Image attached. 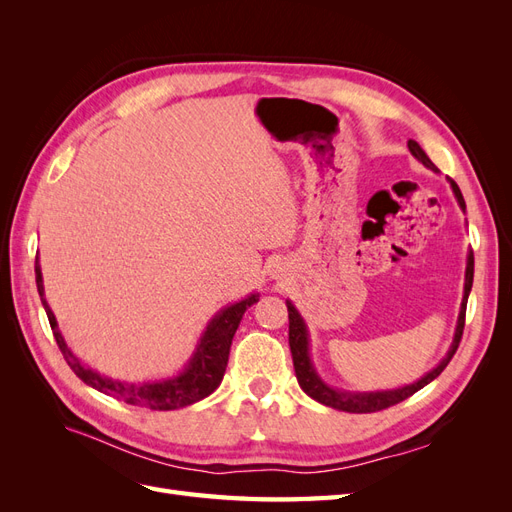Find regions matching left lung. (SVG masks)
<instances>
[{"instance_id":"obj_1","label":"left lung","mask_w":512,"mask_h":512,"mask_svg":"<svg viewBox=\"0 0 512 512\" xmlns=\"http://www.w3.org/2000/svg\"><path fill=\"white\" fill-rule=\"evenodd\" d=\"M408 149L412 156L421 162L425 168L433 170V173H440L429 160L427 153L423 151V147L418 145L416 141H408ZM446 181L451 183V190L457 198V205L459 209L466 213V200L461 196L459 185L448 179ZM472 280H474V254L472 250L468 252L466 258V280H463V297H461V307H459V316H457V324H455V333H453V342L451 348L446 350L444 359L429 369L425 376H421L418 380H414L412 384H404L399 386V389H386V391H344V389H335L329 382H324L322 376L318 374V369L312 361V352H309V331H307V324L303 320V316L299 314V309L294 307V303L290 299H286V307H288V344H290V352H292V363H294V374H297L299 386L303 389V393H307L312 399H316L318 404L322 406H329L333 410L339 412H352V414H369V412H378L384 410L389 406L399 404V401L408 399L410 395H414L416 391H421L423 386H427L429 382L436 380L444 367L448 365V361L453 359L455 350L459 348V339L463 333V322H466V305H468V297H470V290H472Z\"/></svg>"}]
</instances>
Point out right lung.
I'll return each instance as SVG.
<instances>
[{
	"label": "right lung",
	"instance_id": "1",
	"mask_svg": "<svg viewBox=\"0 0 512 512\" xmlns=\"http://www.w3.org/2000/svg\"><path fill=\"white\" fill-rule=\"evenodd\" d=\"M36 286H38L44 312L49 316L57 346L74 374L79 376L87 386H91V389L126 401L130 406L149 408V410H179L190 404H196V401L209 397L215 389H218L228 365L232 337H235L247 307H252L260 299L258 292H250L245 299L222 307L220 312L207 322L205 331L198 337L192 356L188 359V363L183 365L179 374L160 378V380L128 382V380L108 378L100 374V371L91 369L68 348L64 335L59 331L53 309L49 301H46L40 256H36Z\"/></svg>",
	"mask_w": 512,
	"mask_h": 512
}]
</instances>
